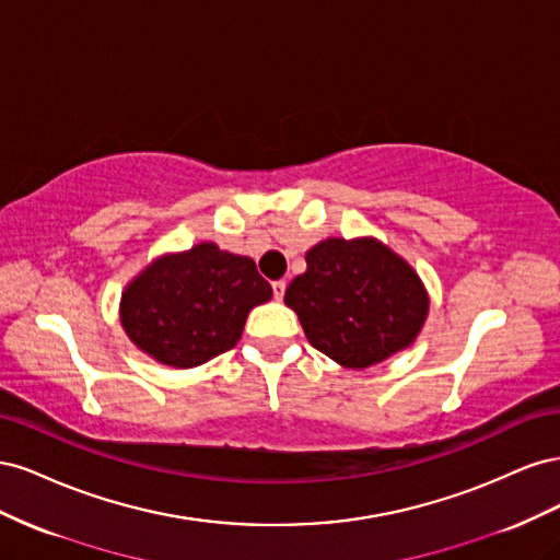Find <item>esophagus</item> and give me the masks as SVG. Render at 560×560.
<instances>
[{"instance_id": "34e87169", "label": "esophagus", "mask_w": 560, "mask_h": 560, "mask_svg": "<svg viewBox=\"0 0 560 560\" xmlns=\"http://www.w3.org/2000/svg\"><path fill=\"white\" fill-rule=\"evenodd\" d=\"M284 290H287V282H284V280H276V282H273V296H276L278 301H282Z\"/></svg>"}]
</instances>
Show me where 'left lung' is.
Here are the masks:
<instances>
[{
    "instance_id": "left-lung-1",
    "label": "left lung",
    "mask_w": 560,
    "mask_h": 560,
    "mask_svg": "<svg viewBox=\"0 0 560 560\" xmlns=\"http://www.w3.org/2000/svg\"><path fill=\"white\" fill-rule=\"evenodd\" d=\"M284 292L313 348L346 369L374 366L413 346L430 296L413 266L378 238H327Z\"/></svg>"
}]
</instances>
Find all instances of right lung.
I'll use <instances>...</instances> for the list:
<instances>
[{"label": "right lung", "mask_w": 560, "mask_h": 560, "mask_svg": "<svg viewBox=\"0 0 560 560\" xmlns=\"http://www.w3.org/2000/svg\"><path fill=\"white\" fill-rule=\"evenodd\" d=\"M270 296L257 264L206 241L147 264L126 284L118 317L151 360L194 369L238 343L249 311Z\"/></svg>", "instance_id": "1"}]
</instances>
